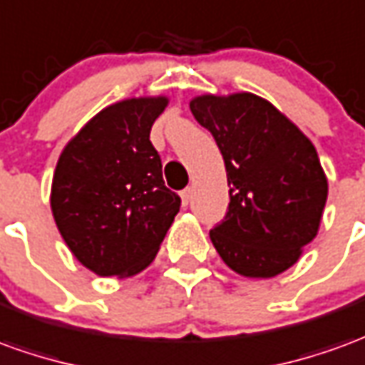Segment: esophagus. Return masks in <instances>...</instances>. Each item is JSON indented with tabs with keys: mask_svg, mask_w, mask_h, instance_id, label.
<instances>
[{
	"mask_svg": "<svg viewBox=\"0 0 365 365\" xmlns=\"http://www.w3.org/2000/svg\"><path fill=\"white\" fill-rule=\"evenodd\" d=\"M180 195H182L183 205H187V203L191 201V195H193V190H191V187H185V190L180 191Z\"/></svg>",
	"mask_w": 365,
	"mask_h": 365,
	"instance_id": "34e87169",
	"label": "esophagus"
}]
</instances>
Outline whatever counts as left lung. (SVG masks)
Segmentation results:
<instances>
[{
	"label": "left lung",
	"instance_id": "1",
	"mask_svg": "<svg viewBox=\"0 0 365 365\" xmlns=\"http://www.w3.org/2000/svg\"><path fill=\"white\" fill-rule=\"evenodd\" d=\"M190 108L217 142L231 187L225 217L209 231L211 243L239 274L277 277L320 227L328 180L316 148L257 94H203Z\"/></svg>",
	"mask_w": 365,
	"mask_h": 365
}]
</instances>
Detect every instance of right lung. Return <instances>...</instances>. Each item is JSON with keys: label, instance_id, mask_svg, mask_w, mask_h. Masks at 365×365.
Instances as JSON below:
<instances>
[{"label": "right lung", "instance_id": "1", "mask_svg": "<svg viewBox=\"0 0 365 365\" xmlns=\"http://www.w3.org/2000/svg\"><path fill=\"white\" fill-rule=\"evenodd\" d=\"M165 96L110 104L81 128L58 158L53 217L71 253L98 277H132L154 261L180 211L168 190L150 130Z\"/></svg>", "mask_w": 365, "mask_h": 365}]
</instances>
